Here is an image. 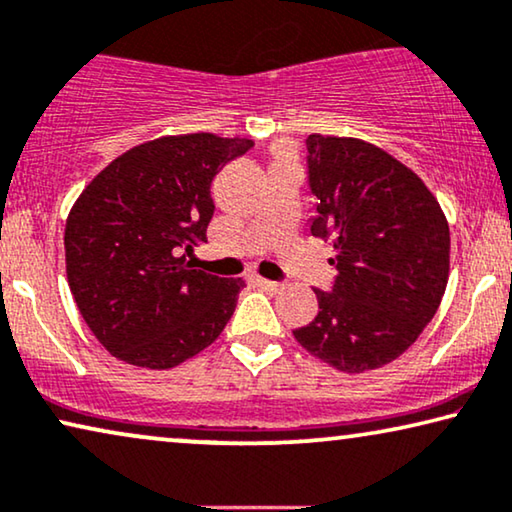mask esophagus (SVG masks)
<instances>
[{
	"instance_id": "34e87169",
	"label": "esophagus",
	"mask_w": 512,
	"mask_h": 512,
	"mask_svg": "<svg viewBox=\"0 0 512 512\" xmlns=\"http://www.w3.org/2000/svg\"><path fill=\"white\" fill-rule=\"evenodd\" d=\"M257 285L262 287V290H266V292H278V290H280V283H276V280L257 278Z\"/></svg>"
}]
</instances>
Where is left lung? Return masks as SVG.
<instances>
[{"label": "left lung", "mask_w": 512, "mask_h": 512, "mask_svg": "<svg viewBox=\"0 0 512 512\" xmlns=\"http://www.w3.org/2000/svg\"><path fill=\"white\" fill-rule=\"evenodd\" d=\"M311 234L331 241L336 278L315 290L318 315L292 334L343 373L390 364L417 341L450 273V227L434 194L373 143L311 134Z\"/></svg>", "instance_id": "1"}]
</instances>
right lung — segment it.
<instances>
[{"label": "right lung", "mask_w": 512, "mask_h": 512, "mask_svg": "<svg viewBox=\"0 0 512 512\" xmlns=\"http://www.w3.org/2000/svg\"><path fill=\"white\" fill-rule=\"evenodd\" d=\"M253 146L208 132L162 136L115 157L76 199L67 280L113 357L174 369L222 334L246 283L192 269L185 253L206 241L215 174Z\"/></svg>", "instance_id": "right-lung-1"}]
</instances>
